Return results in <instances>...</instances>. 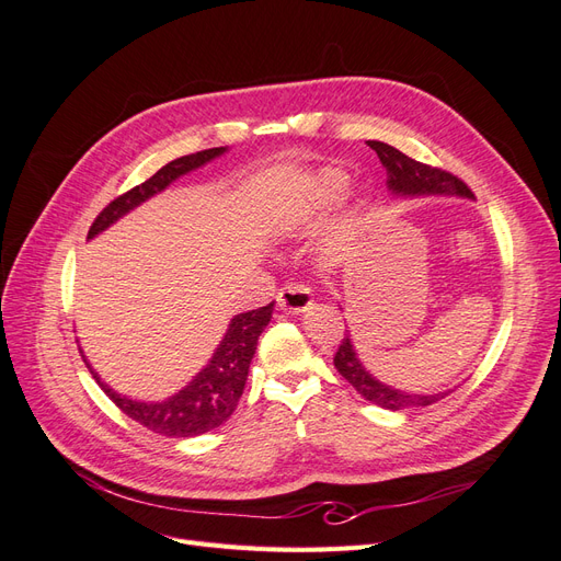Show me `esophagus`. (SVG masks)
Here are the masks:
<instances>
[{"label":"esophagus","instance_id":"1","mask_svg":"<svg viewBox=\"0 0 561 561\" xmlns=\"http://www.w3.org/2000/svg\"><path fill=\"white\" fill-rule=\"evenodd\" d=\"M276 301H278V307L287 313H304L313 304V293H311V287H307V285L290 283L278 293Z\"/></svg>","mask_w":561,"mask_h":561}]
</instances>
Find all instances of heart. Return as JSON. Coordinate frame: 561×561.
I'll list each match as a JSON object with an SVG mask.
<instances>
[{
    "label": "heart",
    "instance_id": "obj_1",
    "mask_svg": "<svg viewBox=\"0 0 561 561\" xmlns=\"http://www.w3.org/2000/svg\"><path fill=\"white\" fill-rule=\"evenodd\" d=\"M346 186H348L346 173L336 171V168H322V171L311 175L309 182L301 186V192L290 208V215L295 219H307L322 213L325 208H330L334 201L342 198Z\"/></svg>",
    "mask_w": 561,
    "mask_h": 561
}]
</instances>
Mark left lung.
Returning <instances> with one entry per match:
<instances>
[{
	"label": "left lung",
	"instance_id": "1",
	"mask_svg": "<svg viewBox=\"0 0 561 561\" xmlns=\"http://www.w3.org/2000/svg\"><path fill=\"white\" fill-rule=\"evenodd\" d=\"M367 145L377 151V157L388 173V180H386L388 190L396 196L445 194V196L472 198V192L468 186L451 173L439 171V168H431L426 163H419L407 154H402L400 149L390 147L386 142L369 140ZM334 367L365 400L383 407V410L398 412V410H414V407H428L451 393V390H439V393H433V396L407 393V390H398L393 386L381 383L363 367L358 353H355V346L351 342V334H346L342 339V344H339V351L334 353Z\"/></svg>",
	"mask_w": 561,
	"mask_h": 561
}]
</instances>
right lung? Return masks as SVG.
I'll return each instance as SVG.
<instances>
[{
	"mask_svg": "<svg viewBox=\"0 0 561 561\" xmlns=\"http://www.w3.org/2000/svg\"><path fill=\"white\" fill-rule=\"evenodd\" d=\"M227 147H213L165 163L161 171H157L149 180L133 186L130 192L116 196L107 208H103V213L95 217V222L89 229V239L112 227L116 219H122L126 213L138 208L147 198L163 192L165 186L173 184L178 178L196 171V168L206 165L217 157H222ZM271 313H274V301L266 304L262 309L233 316L227 334L213 353L210 363L182 390H178L175 396L161 402H142L116 393L114 388H110L98 377V371L89 363L87 365L98 386L110 396V400L126 416L138 421L140 426L165 437H196L222 426V423L233 414L236 404H239L243 396L252 355L257 351V339L268 325Z\"/></svg>",
	"mask_w": 561,
	"mask_h": 561,
	"instance_id": "add662e5",
	"label": "right lung"
}]
</instances>
